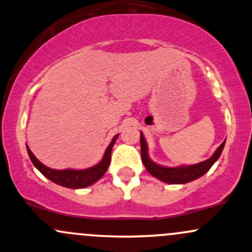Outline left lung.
Returning a JSON list of instances; mask_svg holds the SVG:
<instances>
[{"label": "left lung", "mask_w": 252, "mask_h": 252, "mask_svg": "<svg viewBox=\"0 0 252 252\" xmlns=\"http://www.w3.org/2000/svg\"><path fill=\"white\" fill-rule=\"evenodd\" d=\"M141 158H142V162L146 167V169L152 174L154 178L158 179V180L166 182V184L172 185H179V184H187L195 179L200 178L210 170L211 167L215 164V162L221 155L222 149H224L225 141L220 146L217 148V150L213 153L207 160L202 161L196 164H189V166H178V167H166L161 166V164L155 163L152 161V158L148 155V144H147L144 136L141 132Z\"/></svg>", "instance_id": "8db88e82"}]
</instances>
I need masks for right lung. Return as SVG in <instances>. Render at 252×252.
<instances>
[{"label": "right lung", "mask_w": 252, "mask_h": 252, "mask_svg": "<svg viewBox=\"0 0 252 252\" xmlns=\"http://www.w3.org/2000/svg\"><path fill=\"white\" fill-rule=\"evenodd\" d=\"M117 137L118 134L111 140V142H110L108 148H106L105 153H104L102 160H100L97 164H94V166L85 169H52L50 167L45 166V164L40 162V161L35 158V155L31 152L30 147L28 146L27 152L28 155H30L31 161L34 164V167H35L42 175H45L46 178L50 179L51 181H53L54 184L73 189H85V187L94 185V182L99 180V179L105 174V172L108 170L110 161H111L112 147H114L115 142H116Z\"/></svg>", "instance_id": "add662e5"}]
</instances>
